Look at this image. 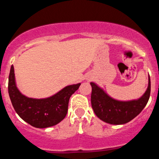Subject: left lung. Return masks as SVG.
<instances>
[{"mask_svg": "<svg viewBox=\"0 0 159 159\" xmlns=\"http://www.w3.org/2000/svg\"><path fill=\"white\" fill-rule=\"evenodd\" d=\"M92 86L91 104L96 115L111 125H124L131 121L142 111L147 104L151 93V81L144 95L136 100L119 101L111 98L94 83Z\"/></svg>", "mask_w": 159, "mask_h": 159, "instance_id": "1", "label": "left lung"}]
</instances>
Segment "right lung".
I'll return each instance as SVG.
<instances>
[{
  "instance_id": "right-lung-1",
  "label": "right lung",
  "mask_w": 159,
  "mask_h": 159,
  "mask_svg": "<svg viewBox=\"0 0 159 159\" xmlns=\"http://www.w3.org/2000/svg\"><path fill=\"white\" fill-rule=\"evenodd\" d=\"M80 86V83L67 86L48 98L33 99L21 94L17 88L13 66L8 78V93L14 109L22 120L38 128L54 126L65 118L70 97Z\"/></svg>"
}]
</instances>
